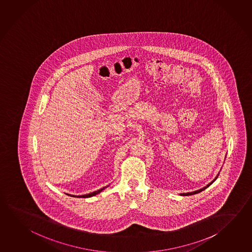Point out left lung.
Segmentation results:
<instances>
[{
    "label": "left lung",
    "mask_w": 252,
    "mask_h": 252,
    "mask_svg": "<svg viewBox=\"0 0 252 252\" xmlns=\"http://www.w3.org/2000/svg\"><path fill=\"white\" fill-rule=\"evenodd\" d=\"M218 176H219V174L217 175L216 178L213 180V181L211 182V183H209L206 187H204V188H203V189H201L198 190H195V191H194V192H189V193H182V194H180L181 195H183V196H185V195H192V194H198V193H200V192H202L203 190L205 189H207L208 187H210V186L212 185V183L214 182V181H216L217 178H218Z\"/></svg>",
    "instance_id": "8db88e82"
}]
</instances>
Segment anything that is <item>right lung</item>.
I'll return each mask as SVG.
<instances>
[{
  "mask_svg": "<svg viewBox=\"0 0 252 252\" xmlns=\"http://www.w3.org/2000/svg\"><path fill=\"white\" fill-rule=\"evenodd\" d=\"M108 187V186H107ZM105 187V188H107ZM105 188H102L101 189L97 190V191H94L93 193H90V194H83V195H71V194H68V195H70V196H73V197H80V198H88V197H91V196H94V195H95V194H99L100 192H102V190L104 189Z\"/></svg>",
  "mask_w": 252,
  "mask_h": 252,
  "instance_id": "add662e5",
  "label": "right lung"
}]
</instances>
